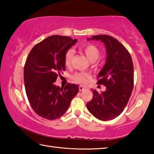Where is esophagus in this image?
Instances as JSON below:
<instances>
[{
	"mask_svg": "<svg viewBox=\"0 0 154 154\" xmlns=\"http://www.w3.org/2000/svg\"><path fill=\"white\" fill-rule=\"evenodd\" d=\"M79 90L80 92H82V91L85 90V88L84 87H83L82 85H79Z\"/></svg>",
	"mask_w": 154,
	"mask_h": 154,
	"instance_id": "esophagus-1",
	"label": "esophagus"
}]
</instances>
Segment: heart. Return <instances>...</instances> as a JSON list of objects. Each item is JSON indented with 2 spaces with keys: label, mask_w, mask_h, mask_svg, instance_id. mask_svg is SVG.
<instances>
[{
  "label": "heart",
  "mask_w": 154,
  "mask_h": 154,
  "mask_svg": "<svg viewBox=\"0 0 154 154\" xmlns=\"http://www.w3.org/2000/svg\"><path fill=\"white\" fill-rule=\"evenodd\" d=\"M80 50L87 56V58L90 61L94 62V63L96 60H97L100 56V50L92 44H85V45L81 47ZM72 57H73V51L72 49L67 50L64 55V60L66 66L69 67L71 66ZM90 77V75L88 72H75L71 78L75 82L83 84V83L87 82V80L89 79Z\"/></svg>",
  "instance_id": "b5f03b06"
}]
</instances>
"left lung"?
<instances>
[{"label": "left lung", "instance_id": "8db88e82", "mask_svg": "<svg viewBox=\"0 0 154 154\" xmlns=\"http://www.w3.org/2000/svg\"><path fill=\"white\" fill-rule=\"evenodd\" d=\"M91 39L101 41L106 47V61L99 72L97 82L98 84L105 85L106 90L102 92L92 90L93 98L87 103V109L99 120H111L122 113L132 94V60L127 49L113 36L94 35Z\"/></svg>", "mask_w": 154, "mask_h": 154}]
</instances>
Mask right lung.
Segmentation results:
<instances>
[{"mask_svg": "<svg viewBox=\"0 0 154 154\" xmlns=\"http://www.w3.org/2000/svg\"><path fill=\"white\" fill-rule=\"evenodd\" d=\"M77 40L66 36L53 35L33 47L26 60L24 80L28 100L34 111L54 120L66 113L79 92L78 85L67 83L64 88L54 85L60 72L65 71L64 55Z\"/></svg>", "mask_w": 154, "mask_h": 154, "instance_id": "right-lung-1", "label": "right lung"}]
</instances>
